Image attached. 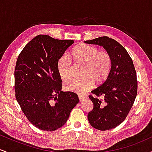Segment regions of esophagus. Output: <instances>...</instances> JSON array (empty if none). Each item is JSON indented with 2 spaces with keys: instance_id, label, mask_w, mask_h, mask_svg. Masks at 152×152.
<instances>
[{
  "instance_id": "esophagus-1",
  "label": "esophagus",
  "mask_w": 152,
  "mask_h": 152,
  "mask_svg": "<svg viewBox=\"0 0 152 152\" xmlns=\"http://www.w3.org/2000/svg\"><path fill=\"white\" fill-rule=\"evenodd\" d=\"M78 99H79L80 102H82L85 99H86V96H82V95H78Z\"/></svg>"
}]
</instances>
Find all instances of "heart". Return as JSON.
I'll list each match as a JSON object with an SVG mask.
<instances>
[{"label":"heart","instance_id":"b5f03b06","mask_svg":"<svg viewBox=\"0 0 152 152\" xmlns=\"http://www.w3.org/2000/svg\"><path fill=\"white\" fill-rule=\"evenodd\" d=\"M71 56L78 64L84 65L83 80H74L66 86V90L79 94H84L94 84V80L102 82L107 78L111 69V56L105 50H99L96 47L81 44L71 51ZM71 61L64 56L58 61V71L64 81L70 79Z\"/></svg>","mask_w":152,"mask_h":152}]
</instances>
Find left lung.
<instances>
[{
	"label": "left lung",
	"mask_w": 152,
	"mask_h": 152,
	"mask_svg": "<svg viewBox=\"0 0 152 152\" xmlns=\"http://www.w3.org/2000/svg\"><path fill=\"white\" fill-rule=\"evenodd\" d=\"M104 47L111 56V69L105 81L89 96L94 108L88 120L98 130H110L124 121L137 94V73L132 59L123 46L112 38L103 36L84 41Z\"/></svg>",
	"instance_id": "left-lung-1"
}]
</instances>
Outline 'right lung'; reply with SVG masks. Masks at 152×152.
<instances>
[{"label":"right lung","instance_id":"right-lung-1","mask_svg":"<svg viewBox=\"0 0 152 152\" xmlns=\"http://www.w3.org/2000/svg\"><path fill=\"white\" fill-rule=\"evenodd\" d=\"M73 40L38 35L19 54L15 65V98L28 121L41 130L64 126L79 102L78 95L62 91L58 61Z\"/></svg>","mask_w":152,"mask_h":152}]
</instances>
